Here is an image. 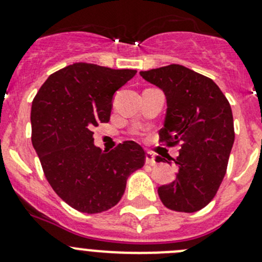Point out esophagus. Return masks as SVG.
Returning a JSON list of instances; mask_svg holds the SVG:
<instances>
[{
    "label": "esophagus",
    "mask_w": 262,
    "mask_h": 262,
    "mask_svg": "<svg viewBox=\"0 0 262 262\" xmlns=\"http://www.w3.org/2000/svg\"><path fill=\"white\" fill-rule=\"evenodd\" d=\"M146 163H147V165H150V166H153L156 163L155 156H153L150 152L146 153Z\"/></svg>",
    "instance_id": "34e87169"
}]
</instances>
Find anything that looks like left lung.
I'll use <instances>...</instances> for the list:
<instances>
[{"label":"left lung","instance_id":"8db88e82","mask_svg":"<svg viewBox=\"0 0 262 262\" xmlns=\"http://www.w3.org/2000/svg\"><path fill=\"white\" fill-rule=\"evenodd\" d=\"M139 75L163 91L166 118L161 142L180 143L176 157L178 175L158 187L166 208L194 213L215 196L228 165L234 142L231 105L213 80L180 64L142 71ZM157 162L171 160L157 156Z\"/></svg>","mask_w":262,"mask_h":262}]
</instances>
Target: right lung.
<instances>
[{
  "label": "right lung",
  "mask_w": 262,
  "mask_h": 262,
  "mask_svg": "<svg viewBox=\"0 0 262 262\" xmlns=\"http://www.w3.org/2000/svg\"><path fill=\"white\" fill-rule=\"evenodd\" d=\"M136 70L73 63L50 75L31 105V142L44 175L58 196L78 212L110 209L125 191L126 179L144 165L133 141L102 150L94 128L107 123L114 94Z\"/></svg>",
  "instance_id": "1"
}]
</instances>
